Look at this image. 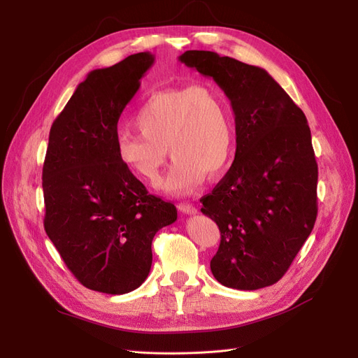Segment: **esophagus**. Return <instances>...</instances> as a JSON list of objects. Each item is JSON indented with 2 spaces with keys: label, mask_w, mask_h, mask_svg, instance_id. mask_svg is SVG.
Instances as JSON below:
<instances>
[{
  "label": "esophagus",
  "mask_w": 358,
  "mask_h": 358,
  "mask_svg": "<svg viewBox=\"0 0 358 358\" xmlns=\"http://www.w3.org/2000/svg\"><path fill=\"white\" fill-rule=\"evenodd\" d=\"M178 209H179L182 213H188V215L197 213V208H196V206H192V204H189V203H179V204H178Z\"/></svg>",
  "instance_id": "obj_1"
}]
</instances>
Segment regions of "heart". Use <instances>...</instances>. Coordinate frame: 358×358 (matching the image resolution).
Here are the masks:
<instances>
[{
  "label": "heart",
  "instance_id": "1",
  "mask_svg": "<svg viewBox=\"0 0 358 358\" xmlns=\"http://www.w3.org/2000/svg\"><path fill=\"white\" fill-rule=\"evenodd\" d=\"M140 136L116 137V158L122 167L155 185L169 155L175 159L162 189L185 196L206 175H224L233 158L234 127L224 95L209 82L167 88L150 94L134 116Z\"/></svg>",
  "mask_w": 358,
  "mask_h": 358
}]
</instances>
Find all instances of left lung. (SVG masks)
I'll use <instances>...</instances> for the list:
<instances>
[{
	"label": "left lung",
	"instance_id": "8db88e82",
	"mask_svg": "<svg viewBox=\"0 0 358 358\" xmlns=\"http://www.w3.org/2000/svg\"><path fill=\"white\" fill-rule=\"evenodd\" d=\"M179 61L218 83L234 113V161L200 200L221 231L212 273L236 289L273 285L318 213V164L306 116L264 69L209 50H187Z\"/></svg>",
	"mask_w": 358,
	"mask_h": 358
}]
</instances>
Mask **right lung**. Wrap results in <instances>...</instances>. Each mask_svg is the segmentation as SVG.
<instances>
[{
    "instance_id": "obj_1",
    "label": "right lung",
    "mask_w": 358,
    "mask_h": 358,
    "mask_svg": "<svg viewBox=\"0 0 358 358\" xmlns=\"http://www.w3.org/2000/svg\"><path fill=\"white\" fill-rule=\"evenodd\" d=\"M155 57L92 70L53 121L43 164L45 230L79 282L125 294L145 282L152 241L178 220L116 158L117 121Z\"/></svg>"
}]
</instances>
